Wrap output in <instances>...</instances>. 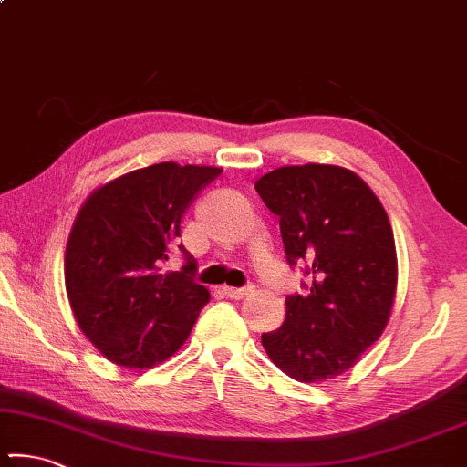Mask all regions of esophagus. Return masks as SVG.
I'll use <instances>...</instances> for the list:
<instances>
[{"label":"esophagus","instance_id":"1","mask_svg":"<svg viewBox=\"0 0 467 467\" xmlns=\"http://www.w3.org/2000/svg\"><path fill=\"white\" fill-rule=\"evenodd\" d=\"M254 290L253 284H248V286H242V288H235V286H223V293L227 296H232V299H242V296L250 295Z\"/></svg>","mask_w":467,"mask_h":467}]
</instances>
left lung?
Wrapping results in <instances>:
<instances>
[{"label":"left lung","instance_id":"obj_1","mask_svg":"<svg viewBox=\"0 0 467 467\" xmlns=\"http://www.w3.org/2000/svg\"><path fill=\"white\" fill-rule=\"evenodd\" d=\"M280 217L290 265L307 261L306 296H286V320L261 343L293 379H335L388 327L398 286L396 242L388 213L364 181L335 164L282 166L254 183Z\"/></svg>","mask_w":467,"mask_h":467}]
</instances>
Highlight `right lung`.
I'll use <instances>...</instances> for the list:
<instances>
[{
  "label": "right lung",
  "instance_id": "obj_1",
  "mask_svg": "<svg viewBox=\"0 0 467 467\" xmlns=\"http://www.w3.org/2000/svg\"><path fill=\"white\" fill-rule=\"evenodd\" d=\"M221 172L161 161L97 187L79 208L65 250L67 296L78 327L109 362L143 370L168 360L211 301L187 275L195 263L179 238L187 206ZM174 247L188 265L164 273Z\"/></svg>",
  "mask_w": 467,
  "mask_h": 467
}]
</instances>
